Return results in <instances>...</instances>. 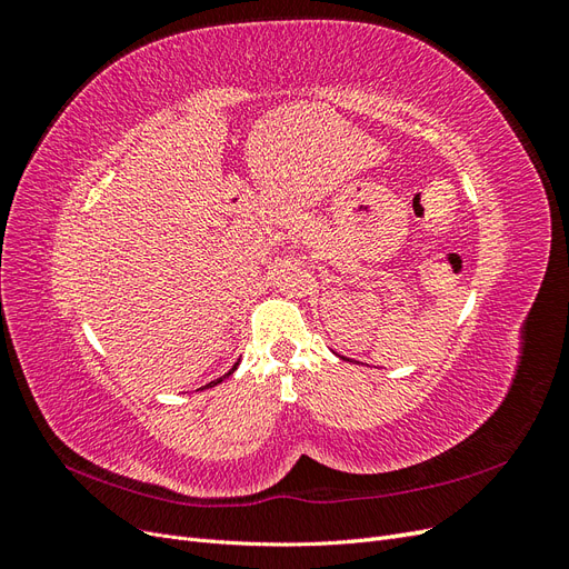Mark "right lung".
<instances>
[{"mask_svg":"<svg viewBox=\"0 0 569 569\" xmlns=\"http://www.w3.org/2000/svg\"><path fill=\"white\" fill-rule=\"evenodd\" d=\"M237 366H239V363H234V368H232L230 372H226V375H222V377H218V380H216V382H211V385H206V387H201V389H209V387H216V385H220L222 380H226V377H230V375H232V372L237 370Z\"/></svg>","mask_w":569,"mask_h":569,"instance_id":"add662e5","label":"right lung"}]
</instances>
